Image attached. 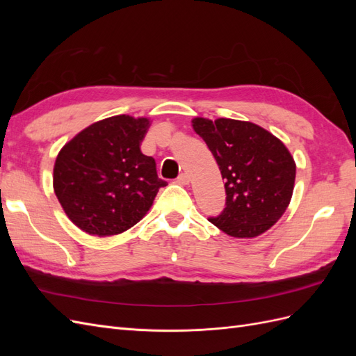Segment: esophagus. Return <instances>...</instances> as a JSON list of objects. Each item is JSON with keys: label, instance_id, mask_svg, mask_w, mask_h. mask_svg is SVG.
I'll list each match as a JSON object with an SVG mask.
<instances>
[{"label": "esophagus", "instance_id": "esophagus-1", "mask_svg": "<svg viewBox=\"0 0 356 356\" xmlns=\"http://www.w3.org/2000/svg\"><path fill=\"white\" fill-rule=\"evenodd\" d=\"M177 182H178V184H181V186H188L190 177H188L187 174H181V175L177 178Z\"/></svg>", "mask_w": 356, "mask_h": 356}]
</instances>
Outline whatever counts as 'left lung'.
<instances>
[{
    "mask_svg": "<svg viewBox=\"0 0 356 356\" xmlns=\"http://www.w3.org/2000/svg\"><path fill=\"white\" fill-rule=\"evenodd\" d=\"M195 132L217 160L225 208L209 221L233 238H255L282 217L293 196L296 161L266 129L233 118L196 117Z\"/></svg>",
    "mask_w": 356,
    "mask_h": 356,
    "instance_id": "left-lung-1",
    "label": "left lung"
}]
</instances>
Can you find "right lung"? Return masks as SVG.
Here are the masks:
<instances>
[{
  "label": "right lung",
  "instance_id": "obj_1",
  "mask_svg": "<svg viewBox=\"0 0 356 356\" xmlns=\"http://www.w3.org/2000/svg\"><path fill=\"white\" fill-rule=\"evenodd\" d=\"M148 118L96 122L59 152L53 188L68 218L86 233L113 236L144 218L160 187L156 161L141 152Z\"/></svg>",
  "mask_w": 356,
  "mask_h": 356
}]
</instances>
